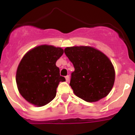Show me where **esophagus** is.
<instances>
[{
  "instance_id": "esophagus-1",
  "label": "esophagus",
  "mask_w": 135,
  "mask_h": 135,
  "mask_svg": "<svg viewBox=\"0 0 135 135\" xmlns=\"http://www.w3.org/2000/svg\"><path fill=\"white\" fill-rule=\"evenodd\" d=\"M65 80H66V82H68L70 80V76H65Z\"/></svg>"
}]
</instances>
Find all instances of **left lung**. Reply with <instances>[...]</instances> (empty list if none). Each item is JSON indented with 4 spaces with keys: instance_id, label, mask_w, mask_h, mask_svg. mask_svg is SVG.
<instances>
[{
    "instance_id": "left-lung-1",
    "label": "left lung",
    "mask_w": 135,
    "mask_h": 135,
    "mask_svg": "<svg viewBox=\"0 0 135 135\" xmlns=\"http://www.w3.org/2000/svg\"><path fill=\"white\" fill-rule=\"evenodd\" d=\"M64 52L74 67L70 85L76 96L95 102L110 93L115 74L108 56L90 46L66 47Z\"/></svg>"
}]
</instances>
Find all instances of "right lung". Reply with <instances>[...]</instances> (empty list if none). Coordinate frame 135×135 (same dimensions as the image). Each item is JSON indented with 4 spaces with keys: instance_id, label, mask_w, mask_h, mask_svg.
I'll return each instance as SVG.
<instances>
[{
    "instance_id": "right-lung-1",
    "label": "right lung",
    "mask_w": 135,
    "mask_h": 135,
    "mask_svg": "<svg viewBox=\"0 0 135 135\" xmlns=\"http://www.w3.org/2000/svg\"><path fill=\"white\" fill-rule=\"evenodd\" d=\"M63 54L61 47L42 45L22 57L17 69L16 83L20 95L28 103L42 107L55 97L59 83L65 81L56 66Z\"/></svg>"
}]
</instances>
